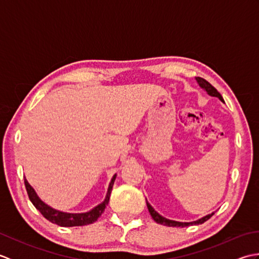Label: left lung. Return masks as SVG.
I'll use <instances>...</instances> for the list:
<instances>
[{
    "label": "left lung",
    "mask_w": 259,
    "mask_h": 259,
    "mask_svg": "<svg viewBox=\"0 0 259 259\" xmlns=\"http://www.w3.org/2000/svg\"><path fill=\"white\" fill-rule=\"evenodd\" d=\"M196 81L198 82V84H199V87L201 88V89L205 90L209 96H210V97H216V98L219 99V100L224 102V99H223L221 93H219L216 89H214V88H213L210 83H209L208 81H206L205 79H202V78H199V76H196ZM146 200H147V199H146ZM147 207H148V210H149V212H150V214H151V217L153 218V221H155V222L158 223V224L163 225V226H169V227H187V226H189V225H199V224H202V223L207 222L208 219L210 218V217L212 216V214L214 213V212L209 213V214H207V216L202 217V218H200V219H198V221H195V222L181 223V222L171 221V219H168V218H166V217L161 216L160 213H158V212L155 210V209H153V207H152L148 201H147Z\"/></svg>",
    "instance_id": "left-lung-1"
}]
</instances>
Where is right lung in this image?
Segmentation results:
<instances>
[{
	"label": "right lung",
	"instance_id": "1",
	"mask_svg": "<svg viewBox=\"0 0 259 259\" xmlns=\"http://www.w3.org/2000/svg\"><path fill=\"white\" fill-rule=\"evenodd\" d=\"M115 177H117V174L113 175L111 181H110L107 196L104 198V200L87 212H64L61 210H58V209H54L40 199V197L37 196L35 190L33 189V187L29 183H27V180L25 178H24V184H25V188L31 202L34 205V207L37 209V210L48 219L49 222L57 224L59 226H62V227H73V226H84V225H90L92 223L97 222V219L101 216V213L104 211V209H106L108 205Z\"/></svg>",
	"mask_w": 259,
	"mask_h": 259
}]
</instances>
